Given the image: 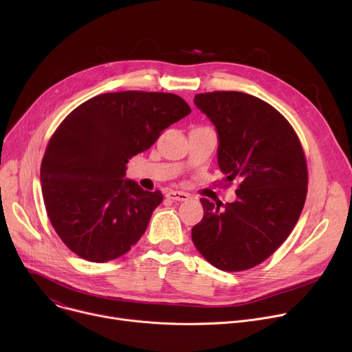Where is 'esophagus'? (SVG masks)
<instances>
[{
	"instance_id": "obj_1",
	"label": "esophagus",
	"mask_w": 352,
	"mask_h": 352,
	"mask_svg": "<svg viewBox=\"0 0 352 352\" xmlns=\"http://www.w3.org/2000/svg\"><path fill=\"white\" fill-rule=\"evenodd\" d=\"M167 198L168 199H173V201H186L190 198V195L186 192H182V191H168L167 192Z\"/></svg>"
}]
</instances>
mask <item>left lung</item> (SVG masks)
<instances>
[{"label": "left lung", "mask_w": 352, "mask_h": 352, "mask_svg": "<svg viewBox=\"0 0 352 352\" xmlns=\"http://www.w3.org/2000/svg\"><path fill=\"white\" fill-rule=\"evenodd\" d=\"M194 103L217 127L225 181L239 186L238 199L223 208L201 199L204 218L192 228V242L219 270L252 269L280 248L300 218L306 155L286 117L259 98L218 90L199 93Z\"/></svg>", "instance_id": "1"}]
</instances>
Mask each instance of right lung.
Returning <instances> with one entry per match:
<instances>
[{
    "mask_svg": "<svg viewBox=\"0 0 352 352\" xmlns=\"http://www.w3.org/2000/svg\"><path fill=\"white\" fill-rule=\"evenodd\" d=\"M190 113L173 93L127 90L98 95L65 117L46 146L41 184L46 214L70 250L104 263L138 242L162 194L124 179L126 164Z\"/></svg>",
    "mask_w": 352,
    "mask_h": 352,
    "instance_id": "1",
    "label": "right lung"
}]
</instances>
